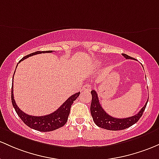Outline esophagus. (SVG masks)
Returning a JSON list of instances; mask_svg holds the SVG:
<instances>
[{
  "label": "esophagus",
  "instance_id": "34e87169",
  "mask_svg": "<svg viewBox=\"0 0 159 159\" xmlns=\"http://www.w3.org/2000/svg\"><path fill=\"white\" fill-rule=\"evenodd\" d=\"M90 90H91V86L90 84H86L83 87V88L81 89V91H90Z\"/></svg>",
  "mask_w": 159,
  "mask_h": 159
}]
</instances>
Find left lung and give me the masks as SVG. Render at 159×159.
Here are the masks:
<instances>
[{
  "mask_svg": "<svg viewBox=\"0 0 159 159\" xmlns=\"http://www.w3.org/2000/svg\"><path fill=\"white\" fill-rule=\"evenodd\" d=\"M122 56L125 59H131V60H133L132 57H129L127 54L122 53ZM91 95L92 101L91 105H90V113H91V116L93 117L94 123L99 128L109 130H124V129L128 128L129 127L132 126L135 123H137L139 118H141V116H143V113L148 102L147 100L145 106L135 116L125 118H117L110 116L104 111V109H102L100 103H99V97L97 96V92L94 90H91Z\"/></svg>",
  "mask_w": 159,
  "mask_h": 159,
  "instance_id": "8db88e82",
  "label": "left lung"
}]
</instances>
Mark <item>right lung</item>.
Returning a JSON list of instances; mask_svg holds the SVG:
<instances>
[{
    "label": "right lung",
    "mask_w": 159,
    "mask_h": 159,
    "mask_svg": "<svg viewBox=\"0 0 159 159\" xmlns=\"http://www.w3.org/2000/svg\"><path fill=\"white\" fill-rule=\"evenodd\" d=\"M53 50H48V51H37L34 53H30L29 55L25 56L21 60V61L25 60L28 57H31V56L36 55V54L42 53H52ZM14 76V74H13ZM80 92L75 93L74 95L71 96L67 100L62 104L60 108L57 110L53 111L51 114L43 116H32L27 115L26 113L23 112L20 110V108L18 107L13 97V81L12 82V90H11V100L12 104H13V108L15 109L16 112L17 113L20 118L22 121L27 125L29 128L34 129V130H38V131L42 132H48L52 131V130H57V129L61 128L68 121V117H69V112H70L71 106L72 105L73 102L78 98L79 96Z\"/></svg>",
    "instance_id": "obj_1"
}]
</instances>
